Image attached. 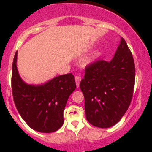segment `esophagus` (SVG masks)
Wrapping results in <instances>:
<instances>
[{
    "instance_id": "34e87169",
    "label": "esophagus",
    "mask_w": 152,
    "mask_h": 152,
    "mask_svg": "<svg viewBox=\"0 0 152 152\" xmlns=\"http://www.w3.org/2000/svg\"><path fill=\"white\" fill-rule=\"evenodd\" d=\"M81 80H82V79H81L80 76H76V77H75V81H76V87H79V84H80V82Z\"/></svg>"
}]
</instances>
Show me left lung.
Instances as JSON below:
<instances>
[{"instance_id": "left-lung-1", "label": "left lung", "mask_w": 152, "mask_h": 152, "mask_svg": "<svg viewBox=\"0 0 152 152\" xmlns=\"http://www.w3.org/2000/svg\"><path fill=\"white\" fill-rule=\"evenodd\" d=\"M135 80L132 54L124 38L110 62L99 60L85 69L80 82L87 121L109 128L121 119L131 103Z\"/></svg>"}]
</instances>
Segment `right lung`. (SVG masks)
I'll return each mask as SVG.
<instances>
[{"label": "right lung", "mask_w": 152, "mask_h": 152, "mask_svg": "<svg viewBox=\"0 0 152 152\" xmlns=\"http://www.w3.org/2000/svg\"><path fill=\"white\" fill-rule=\"evenodd\" d=\"M18 51L12 64V87L14 102L22 118L39 132L50 133L64 123L67 99L76 86L72 73L56 76L40 85H30L20 77L17 67Z\"/></svg>", "instance_id": "add662e5"}]
</instances>
